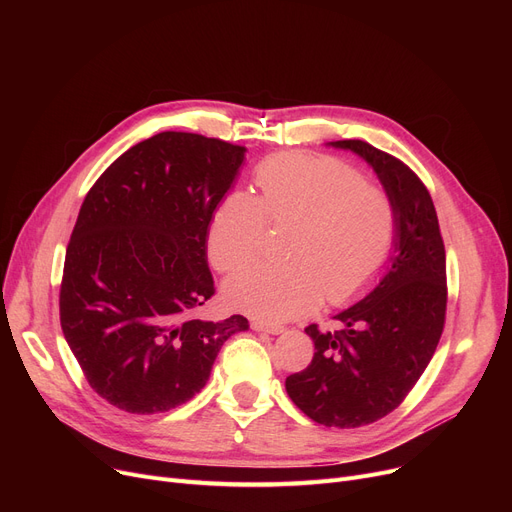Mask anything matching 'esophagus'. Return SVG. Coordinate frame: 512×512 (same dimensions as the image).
Wrapping results in <instances>:
<instances>
[{
  "mask_svg": "<svg viewBox=\"0 0 512 512\" xmlns=\"http://www.w3.org/2000/svg\"><path fill=\"white\" fill-rule=\"evenodd\" d=\"M251 328H253L255 332H267V334H274V336H278V334L286 332V328H284V326H278V324H265V321H253Z\"/></svg>",
  "mask_w": 512,
  "mask_h": 512,
  "instance_id": "1",
  "label": "esophagus"
}]
</instances>
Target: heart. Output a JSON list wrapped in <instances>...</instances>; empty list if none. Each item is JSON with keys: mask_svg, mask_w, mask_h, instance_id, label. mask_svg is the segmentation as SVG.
Wrapping results in <instances>:
<instances>
[{"mask_svg": "<svg viewBox=\"0 0 512 512\" xmlns=\"http://www.w3.org/2000/svg\"><path fill=\"white\" fill-rule=\"evenodd\" d=\"M261 197L226 195L207 230V253L220 272L251 261L263 245L267 218L294 222L286 251L292 261L253 263L224 286L226 303L265 321H288L321 299L346 303L386 267L398 232L392 197L361 172L328 155L280 153L261 161Z\"/></svg>", "mask_w": 512, "mask_h": 512, "instance_id": "b5f03b06", "label": "heart"}]
</instances>
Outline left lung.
<instances>
[{
  "instance_id": "left-lung-1",
  "label": "left lung",
  "mask_w": 512,
  "mask_h": 512,
  "mask_svg": "<svg viewBox=\"0 0 512 512\" xmlns=\"http://www.w3.org/2000/svg\"><path fill=\"white\" fill-rule=\"evenodd\" d=\"M330 145L367 161L398 215L380 284L334 315L338 330L305 328L313 359L286 378L288 396L309 419L348 429L392 413L432 361L446 317V251L434 201L407 164L359 139Z\"/></svg>"
}]
</instances>
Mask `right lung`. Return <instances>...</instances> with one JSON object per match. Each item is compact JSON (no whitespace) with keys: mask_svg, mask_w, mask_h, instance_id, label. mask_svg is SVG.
Listing matches in <instances>:
<instances>
[{"mask_svg":"<svg viewBox=\"0 0 512 512\" xmlns=\"http://www.w3.org/2000/svg\"><path fill=\"white\" fill-rule=\"evenodd\" d=\"M247 149L193 132L130 147L87 193L60 288L62 332L89 386L137 415L166 413L207 384L249 321L193 313L213 297L207 230Z\"/></svg>","mask_w":512,"mask_h":512,"instance_id":"right-lung-1","label":"right lung"}]
</instances>
